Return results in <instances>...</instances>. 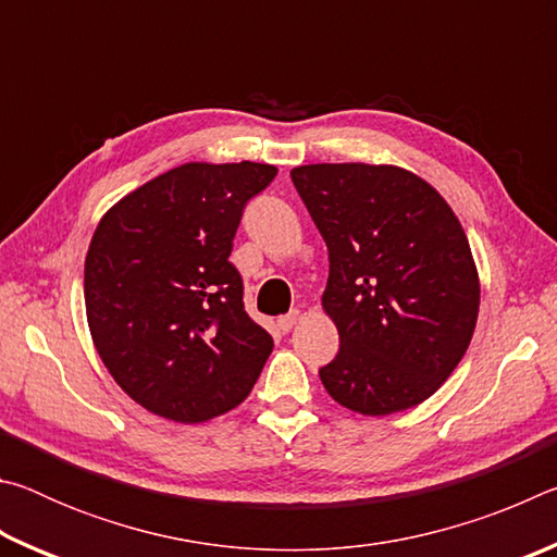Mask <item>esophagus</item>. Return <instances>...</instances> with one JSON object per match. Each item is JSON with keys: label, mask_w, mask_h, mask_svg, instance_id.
I'll list each match as a JSON object with an SVG mask.
<instances>
[{"label": "esophagus", "mask_w": 557, "mask_h": 557, "mask_svg": "<svg viewBox=\"0 0 557 557\" xmlns=\"http://www.w3.org/2000/svg\"><path fill=\"white\" fill-rule=\"evenodd\" d=\"M297 319H299V309H292L289 314H285V317H280V319H277V329H280L282 334H287L289 329L297 324Z\"/></svg>", "instance_id": "esophagus-1"}]
</instances>
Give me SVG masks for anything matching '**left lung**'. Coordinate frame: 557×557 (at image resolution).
Returning a JSON list of instances; mask_svg holds the SVG:
<instances>
[{
	"instance_id": "1",
	"label": "left lung",
	"mask_w": 557,
	"mask_h": 557,
	"mask_svg": "<svg viewBox=\"0 0 557 557\" xmlns=\"http://www.w3.org/2000/svg\"><path fill=\"white\" fill-rule=\"evenodd\" d=\"M329 248L322 309L336 358L319 371L344 408L383 418L428 400L474 334L479 272L455 211L393 164H305L289 172Z\"/></svg>"
}]
</instances>
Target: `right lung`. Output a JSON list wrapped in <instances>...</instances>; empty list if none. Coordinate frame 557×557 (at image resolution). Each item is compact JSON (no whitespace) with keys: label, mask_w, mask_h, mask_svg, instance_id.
I'll use <instances>...</instances> for the list:
<instances>
[{"label":"right lung","mask_w":557,"mask_h":557,"mask_svg":"<svg viewBox=\"0 0 557 557\" xmlns=\"http://www.w3.org/2000/svg\"><path fill=\"white\" fill-rule=\"evenodd\" d=\"M272 164L186 162L112 206L86 256V314L112 379L159 418L196 425L256 385L272 336L243 307L231 250Z\"/></svg>","instance_id":"1"}]
</instances>
